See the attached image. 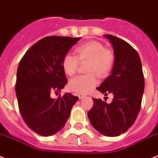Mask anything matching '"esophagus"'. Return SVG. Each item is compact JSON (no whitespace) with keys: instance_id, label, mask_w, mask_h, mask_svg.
Returning <instances> with one entry per match:
<instances>
[{"instance_id":"esophagus-1","label":"esophagus","mask_w":158,"mask_h":158,"mask_svg":"<svg viewBox=\"0 0 158 158\" xmlns=\"http://www.w3.org/2000/svg\"><path fill=\"white\" fill-rule=\"evenodd\" d=\"M85 97V94H78V98H83Z\"/></svg>"}]
</instances>
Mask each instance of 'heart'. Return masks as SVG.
Segmentation results:
<instances>
[{
    "label": "heart",
    "instance_id": "heart-1",
    "mask_svg": "<svg viewBox=\"0 0 158 158\" xmlns=\"http://www.w3.org/2000/svg\"><path fill=\"white\" fill-rule=\"evenodd\" d=\"M76 56L67 53L62 59V68L65 73L73 76L76 73L79 62H87L84 76H78L69 83V90L75 94H86L98 84L95 74L100 77L107 76L114 63V52L105 48L101 43L89 41L81 44L75 50Z\"/></svg>",
    "mask_w": 158,
    "mask_h": 158
}]
</instances>
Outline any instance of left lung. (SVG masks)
Masks as SVG:
<instances>
[{"label": "left lung", "instance_id": "8db88e82", "mask_svg": "<svg viewBox=\"0 0 158 158\" xmlns=\"http://www.w3.org/2000/svg\"><path fill=\"white\" fill-rule=\"evenodd\" d=\"M111 43L115 56L112 73L97 89L107 96L114 95L111 103L93 98L88 112L90 123L98 131L107 136H117L133 124L141 106L144 79L137 52L124 40L104 35Z\"/></svg>", "mask_w": 158, "mask_h": 158}]
</instances>
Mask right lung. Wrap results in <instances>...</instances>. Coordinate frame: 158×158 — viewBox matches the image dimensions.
I'll use <instances>...</instances> for the list:
<instances>
[{"instance_id":"right-lung-1","label":"right lung","mask_w":158,"mask_h":158,"mask_svg":"<svg viewBox=\"0 0 158 158\" xmlns=\"http://www.w3.org/2000/svg\"><path fill=\"white\" fill-rule=\"evenodd\" d=\"M79 40L44 38L27 50L18 64L15 87L18 107L25 123L39 135L48 136L63 128L78 100L72 94L53 99L51 93L60 92L67 84L61 62Z\"/></svg>"}]
</instances>
